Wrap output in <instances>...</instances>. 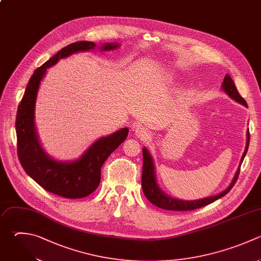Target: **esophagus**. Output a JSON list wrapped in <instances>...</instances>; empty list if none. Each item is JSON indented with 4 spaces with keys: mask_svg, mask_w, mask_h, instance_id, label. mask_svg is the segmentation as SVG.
Here are the masks:
<instances>
[{
    "mask_svg": "<svg viewBox=\"0 0 261 261\" xmlns=\"http://www.w3.org/2000/svg\"><path fill=\"white\" fill-rule=\"evenodd\" d=\"M137 137H139L142 140H147L150 137V133L148 132L147 128H145L144 126H138L135 130Z\"/></svg>",
    "mask_w": 261,
    "mask_h": 261,
    "instance_id": "esophagus-1",
    "label": "esophagus"
}]
</instances>
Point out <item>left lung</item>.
Masks as SVG:
<instances>
[{
  "instance_id": "left-lung-1",
  "label": "left lung",
  "mask_w": 261,
  "mask_h": 261,
  "mask_svg": "<svg viewBox=\"0 0 261 261\" xmlns=\"http://www.w3.org/2000/svg\"><path fill=\"white\" fill-rule=\"evenodd\" d=\"M222 90L236 102L244 105L247 107V103L246 101L241 97V95L239 94L233 81L231 80V77L226 74L224 76L222 86H221ZM249 142H250V134L249 130H247V144H246V149L243 153V156L241 158V162H240V166L244 160V157L248 151V147H249ZM240 166L230 182V185L221 193L215 195V196H210L207 198H203V199H199V200H193V201H186V200H178L175 198H172L168 195H166L158 186L157 181H156V175H155V166H154V162L152 159L151 154L149 153V151L146 148H143V172H142V188H143V192L146 196V198L155 206L165 209V210H174V211H190V210H194V209H198L201 208L203 206H206L214 201H216L217 199L225 196L230 189L233 187V185L236 184L239 173H240Z\"/></svg>"
}]
</instances>
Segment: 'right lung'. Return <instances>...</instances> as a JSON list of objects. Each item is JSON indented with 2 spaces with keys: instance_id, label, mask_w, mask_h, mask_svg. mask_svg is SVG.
<instances>
[{
  "instance_id": "1",
  "label": "right lung",
  "mask_w": 261,
  "mask_h": 261,
  "mask_svg": "<svg viewBox=\"0 0 261 261\" xmlns=\"http://www.w3.org/2000/svg\"><path fill=\"white\" fill-rule=\"evenodd\" d=\"M118 47L117 43H106L100 47V50L109 51ZM95 48L96 44L93 42L70 44L37 68L30 79L16 115L17 154L23 169L46 191L69 199L87 197L99 187L102 165L109 155L125 141L128 128L123 127L108 137L100 138L77 160L56 161L45 152L39 141L35 124L36 101L47 68L71 54Z\"/></svg>"
}]
</instances>
